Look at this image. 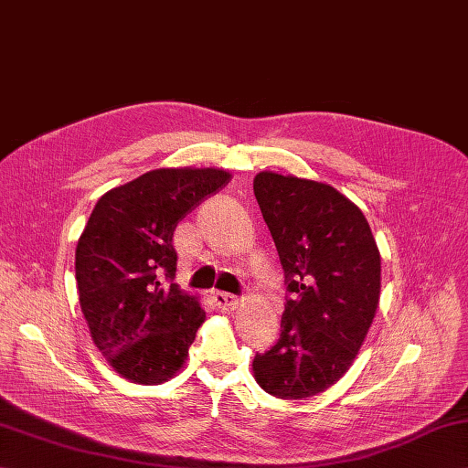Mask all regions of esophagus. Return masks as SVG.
<instances>
[{
  "label": "esophagus",
  "instance_id": "1",
  "mask_svg": "<svg viewBox=\"0 0 468 468\" xmlns=\"http://www.w3.org/2000/svg\"><path fill=\"white\" fill-rule=\"evenodd\" d=\"M211 303L219 310H223V313H227V310H233L239 304V298L233 294H227V292H213Z\"/></svg>",
  "mask_w": 468,
  "mask_h": 468
}]
</instances>
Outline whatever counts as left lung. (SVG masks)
Instances as JSON below:
<instances>
[{"instance_id":"left-lung-1","label":"left lung","mask_w":468,"mask_h":468,"mask_svg":"<svg viewBox=\"0 0 468 468\" xmlns=\"http://www.w3.org/2000/svg\"><path fill=\"white\" fill-rule=\"evenodd\" d=\"M253 189L292 294L281 338L255 356L253 376L274 398L306 399L332 388L362 348L379 304V249L362 209L336 187L259 172Z\"/></svg>"}]
</instances>
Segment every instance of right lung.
<instances>
[{"instance_id": "right-lung-1", "label": "right lung", "mask_w": 468, "mask_h": 468, "mask_svg": "<svg viewBox=\"0 0 468 468\" xmlns=\"http://www.w3.org/2000/svg\"><path fill=\"white\" fill-rule=\"evenodd\" d=\"M218 167H160L97 201L82 229L75 274L92 342L116 374L142 386L172 379L206 322L174 279L177 223L229 184Z\"/></svg>"}]
</instances>
